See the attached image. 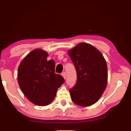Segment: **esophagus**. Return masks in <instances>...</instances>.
<instances>
[{"label": "esophagus", "instance_id": "obj_1", "mask_svg": "<svg viewBox=\"0 0 131 131\" xmlns=\"http://www.w3.org/2000/svg\"><path fill=\"white\" fill-rule=\"evenodd\" d=\"M62 76L64 78V79H65L66 78H67V73H66V72H63V73H62Z\"/></svg>", "mask_w": 131, "mask_h": 131}]
</instances>
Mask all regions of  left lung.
<instances>
[{"instance_id": "1", "label": "left lung", "mask_w": 131, "mask_h": 131, "mask_svg": "<svg viewBox=\"0 0 131 131\" xmlns=\"http://www.w3.org/2000/svg\"><path fill=\"white\" fill-rule=\"evenodd\" d=\"M77 73V81L70 89L72 101L82 106L94 104L106 89L107 64L101 52L88 43H81L68 51Z\"/></svg>"}]
</instances>
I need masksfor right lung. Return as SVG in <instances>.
I'll use <instances>...</instances> for the list:
<instances>
[{
  "label": "right lung",
  "mask_w": 131,
  "mask_h": 131,
  "mask_svg": "<svg viewBox=\"0 0 131 131\" xmlns=\"http://www.w3.org/2000/svg\"><path fill=\"white\" fill-rule=\"evenodd\" d=\"M47 57L46 52L35 49L26 55L18 70V82L22 92L39 106L52 103L58 88L64 82L63 76L55 73V61L47 60Z\"/></svg>",
  "instance_id": "obj_1"
}]
</instances>
